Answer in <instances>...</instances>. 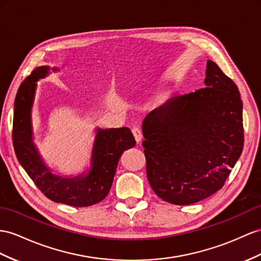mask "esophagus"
Here are the masks:
<instances>
[{
  "mask_svg": "<svg viewBox=\"0 0 261 261\" xmlns=\"http://www.w3.org/2000/svg\"><path fill=\"white\" fill-rule=\"evenodd\" d=\"M132 133H133V136H135V139H136L137 143L141 142V140H142L141 130H140L139 128H137V126H135V128H132Z\"/></svg>",
  "mask_w": 261,
  "mask_h": 261,
  "instance_id": "obj_1",
  "label": "esophagus"
}]
</instances>
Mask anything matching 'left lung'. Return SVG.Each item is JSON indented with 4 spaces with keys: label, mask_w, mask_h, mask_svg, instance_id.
I'll return each mask as SVG.
<instances>
[{
    "label": "left lung",
    "mask_w": 261,
    "mask_h": 261,
    "mask_svg": "<svg viewBox=\"0 0 261 261\" xmlns=\"http://www.w3.org/2000/svg\"><path fill=\"white\" fill-rule=\"evenodd\" d=\"M204 83L205 88L151 111L142 123L149 183L175 205L197 203L222 189L244 148L237 86L212 61Z\"/></svg>",
    "instance_id": "left-lung-1"
}]
</instances>
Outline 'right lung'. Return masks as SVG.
<instances>
[{"mask_svg":"<svg viewBox=\"0 0 261 261\" xmlns=\"http://www.w3.org/2000/svg\"><path fill=\"white\" fill-rule=\"evenodd\" d=\"M48 66L37 67L19 86L14 102L13 145L19 164L46 197L53 202L73 207L97 204L108 195L119 159L122 153L136 145L129 128L100 129L93 143L90 169L75 177L54 174L46 166L33 141L32 108L36 83L49 73ZM57 71L58 68H53Z\"/></svg>","mask_w":261,"mask_h":261,"instance_id":"1","label":"right lung"}]
</instances>
